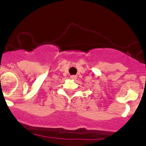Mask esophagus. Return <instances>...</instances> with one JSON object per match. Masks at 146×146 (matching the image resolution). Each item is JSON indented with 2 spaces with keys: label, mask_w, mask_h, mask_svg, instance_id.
I'll list each match as a JSON object with an SVG mask.
<instances>
[{
  "label": "esophagus",
  "mask_w": 146,
  "mask_h": 146,
  "mask_svg": "<svg viewBox=\"0 0 146 146\" xmlns=\"http://www.w3.org/2000/svg\"><path fill=\"white\" fill-rule=\"evenodd\" d=\"M70 78H71L72 80H76V79L77 78V77H76V76H70Z\"/></svg>",
  "instance_id": "obj_1"
}]
</instances>
